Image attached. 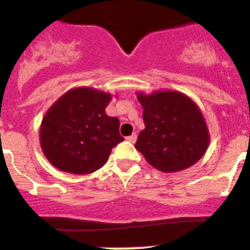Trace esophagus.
Returning a JSON list of instances; mask_svg holds the SVG:
<instances>
[{
    "label": "esophagus",
    "mask_w": 250,
    "mask_h": 250,
    "mask_svg": "<svg viewBox=\"0 0 250 250\" xmlns=\"http://www.w3.org/2000/svg\"><path fill=\"white\" fill-rule=\"evenodd\" d=\"M136 138H138V136H136V134H132V135L127 136L126 140L129 141V143H132V144H134V143H135V141H136Z\"/></svg>",
    "instance_id": "obj_1"
}]
</instances>
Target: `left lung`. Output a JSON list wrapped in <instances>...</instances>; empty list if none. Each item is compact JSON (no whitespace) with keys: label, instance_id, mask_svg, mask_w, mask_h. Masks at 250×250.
<instances>
[{"label":"left lung","instance_id":"1","mask_svg":"<svg viewBox=\"0 0 250 250\" xmlns=\"http://www.w3.org/2000/svg\"><path fill=\"white\" fill-rule=\"evenodd\" d=\"M143 106L145 129L135 147L152 167L178 173L193 167L204 156L210 134L199 106L176 90L136 92Z\"/></svg>","mask_w":250,"mask_h":250}]
</instances>
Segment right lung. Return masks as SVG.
Returning a JSON list of instances; mask_svg holds the SVG:
<instances>
[{"label":"right lung","instance_id":"1","mask_svg":"<svg viewBox=\"0 0 250 250\" xmlns=\"http://www.w3.org/2000/svg\"><path fill=\"white\" fill-rule=\"evenodd\" d=\"M111 99L110 92L80 86L48 107L40 125V145L55 167L83 175L105 165L112 147L124 140L119 119L105 111Z\"/></svg>","mask_w":250,"mask_h":250}]
</instances>
